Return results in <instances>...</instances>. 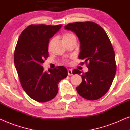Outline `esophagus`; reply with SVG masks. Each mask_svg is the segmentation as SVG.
<instances>
[{
    "label": "esophagus",
    "mask_w": 130,
    "mask_h": 130,
    "mask_svg": "<svg viewBox=\"0 0 130 130\" xmlns=\"http://www.w3.org/2000/svg\"><path fill=\"white\" fill-rule=\"evenodd\" d=\"M68 75H69V76L72 75V69H69L68 70Z\"/></svg>",
    "instance_id": "obj_1"
}]
</instances>
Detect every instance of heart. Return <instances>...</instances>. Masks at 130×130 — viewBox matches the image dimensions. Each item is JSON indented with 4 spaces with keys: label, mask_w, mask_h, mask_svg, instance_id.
<instances>
[{
    "label": "heart",
    "mask_w": 130,
    "mask_h": 130,
    "mask_svg": "<svg viewBox=\"0 0 130 130\" xmlns=\"http://www.w3.org/2000/svg\"><path fill=\"white\" fill-rule=\"evenodd\" d=\"M72 37H75V36L74 35V34H71V33H66V34H64L62 35V39H63V41H64L65 40L67 39H68L69 38H72ZM52 40H51V41L49 42V49H51V45H52Z\"/></svg>",
    "instance_id": "1"
}]
</instances>
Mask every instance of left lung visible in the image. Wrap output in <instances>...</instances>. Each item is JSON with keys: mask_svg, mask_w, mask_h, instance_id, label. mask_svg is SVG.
<instances>
[{"mask_svg": "<svg viewBox=\"0 0 130 130\" xmlns=\"http://www.w3.org/2000/svg\"><path fill=\"white\" fill-rule=\"evenodd\" d=\"M65 29L78 36L81 43L79 59H84L88 68L87 72L81 75L82 83L76 91L87 100L99 99L109 90L116 72L114 51L110 40L103 28L93 22L69 23ZM72 74L80 75L81 71L75 69Z\"/></svg>", "mask_w": 130, "mask_h": 130, "instance_id": "left-lung-1", "label": "left lung"}]
</instances>
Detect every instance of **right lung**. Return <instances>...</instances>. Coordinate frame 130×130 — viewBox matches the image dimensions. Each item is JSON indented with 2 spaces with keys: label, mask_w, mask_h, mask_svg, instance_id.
<instances>
[{
  "label": "right lung",
  "mask_w": 130,
  "mask_h": 130,
  "mask_svg": "<svg viewBox=\"0 0 130 130\" xmlns=\"http://www.w3.org/2000/svg\"><path fill=\"white\" fill-rule=\"evenodd\" d=\"M61 25H31L21 33L14 54V62L23 90L33 100L50 101L58 92V84L68 75L65 67L43 71L42 64L49 56V39Z\"/></svg>",
  "instance_id": "add662e5"
}]
</instances>
